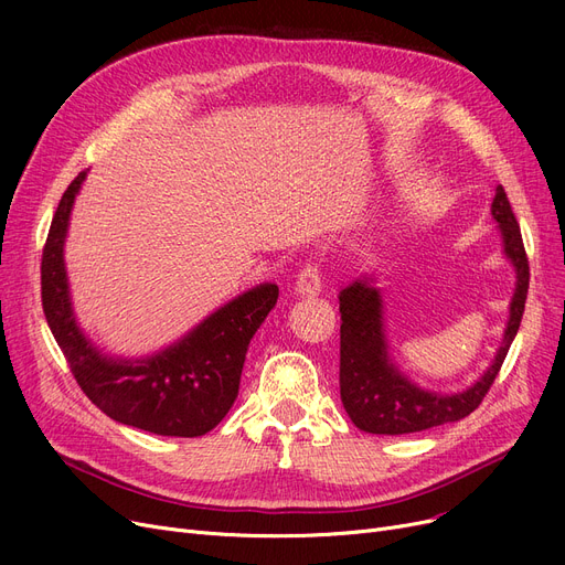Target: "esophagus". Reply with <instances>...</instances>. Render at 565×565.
<instances>
[{
  "label": "esophagus",
  "mask_w": 565,
  "mask_h": 565,
  "mask_svg": "<svg viewBox=\"0 0 565 565\" xmlns=\"http://www.w3.org/2000/svg\"><path fill=\"white\" fill-rule=\"evenodd\" d=\"M320 273L316 265H307L305 270L298 275V281H295V295H300V298H316L320 295Z\"/></svg>",
  "instance_id": "obj_1"
}]
</instances>
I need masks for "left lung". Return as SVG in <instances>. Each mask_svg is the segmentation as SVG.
Here are the masks:
<instances>
[{"label":"left lung","mask_w":565,"mask_h":565,"mask_svg":"<svg viewBox=\"0 0 565 565\" xmlns=\"http://www.w3.org/2000/svg\"><path fill=\"white\" fill-rule=\"evenodd\" d=\"M490 211L501 235L503 256L515 270V290L509 305L507 330H503L494 360L471 387L454 394L430 392L412 382L396 366L390 352L387 330H384V300L375 286V275L354 279L339 292L341 401L348 417L360 430L373 435H403L454 424L477 409L488 394L520 330L529 290V260L520 224L501 185L494 192Z\"/></svg>","instance_id":"1"}]
</instances>
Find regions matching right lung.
I'll return each mask as SVG.
<instances>
[{
    "instance_id": "1",
    "label": "right lung",
    "mask_w": 565,
    "mask_h": 565,
    "mask_svg": "<svg viewBox=\"0 0 565 565\" xmlns=\"http://www.w3.org/2000/svg\"><path fill=\"white\" fill-rule=\"evenodd\" d=\"M84 178L86 171L58 201L43 249L41 295L50 330L82 392L109 419L167 437L205 435L237 398L249 341L275 309L279 286L258 284L245 290L185 337L146 358H111L79 328L64 260L71 211Z\"/></svg>"
}]
</instances>
